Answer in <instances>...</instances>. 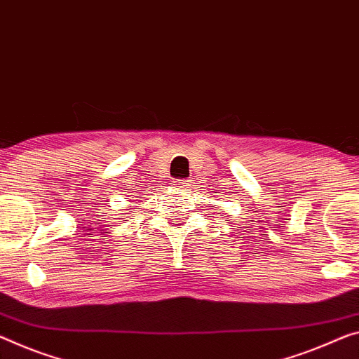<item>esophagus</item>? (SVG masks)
<instances>
[{"mask_svg":"<svg viewBox=\"0 0 359 359\" xmlns=\"http://www.w3.org/2000/svg\"><path fill=\"white\" fill-rule=\"evenodd\" d=\"M173 186L178 191H189V181L187 180H175Z\"/></svg>","mask_w":359,"mask_h":359,"instance_id":"obj_1","label":"esophagus"}]
</instances>
